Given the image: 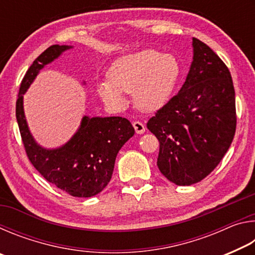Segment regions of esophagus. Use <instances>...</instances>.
<instances>
[{
	"label": "esophagus",
	"mask_w": 255,
	"mask_h": 255,
	"mask_svg": "<svg viewBox=\"0 0 255 255\" xmlns=\"http://www.w3.org/2000/svg\"><path fill=\"white\" fill-rule=\"evenodd\" d=\"M132 126H133V128H135V130H136L137 133H144L145 132V126H144L143 123L133 122Z\"/></svg>",
	"instance_id": "esophagus-1"
}]
</instances>
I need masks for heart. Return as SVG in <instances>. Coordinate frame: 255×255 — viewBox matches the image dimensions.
Segmentation results:
<instances>
[{
  "mask_svg": "<svg viewBox=\"0 0 255 255\" xmlns=\"http://www.w3.org/2000/svg\"><path fill=\"white\" fill-rule=\"evenodd\" d=\"M180 75L181 64L174 55L147 48L116 59L108 70V80L97 84V92L114 107L124 106L125 93H132L138 109L155 111L169 101Z\"/></svg>",
  "mask_w": 255,
  "mask_h": 255,
  "instance_id": "heart-1",
  "label": "heart"
}]
</instances>
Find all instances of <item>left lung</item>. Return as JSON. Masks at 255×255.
Returning a JSON list of instances; mask_svg holds the SVG:
<instances>
[{
    "label": "left lung",
    "mask_w": 255,
    "mask_h": 255,
    "mask_svg": "<svg viewBox=\"0 0 255 255\" xmlns=\"http://www.w3.org/2000/svg\"><path fill=\"white\" fill-rule=\"evenodd\" d=\"M192 47L193 60L182 88L147 123L159 141L158 169L176 185H191L210 174L236 130L230 71L205 42L192 38Z\"/></svg>",
    "instance_id": "obj_1"
}]
</instances>
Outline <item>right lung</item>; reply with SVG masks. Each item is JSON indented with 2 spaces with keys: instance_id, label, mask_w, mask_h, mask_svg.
<instances>
[{
  "instance_id": "right-lung-1",
  "label": "right lung",
  "mask_w": 255,
  "mask_h": 255,
  "mask_svg": "<svg viewBox=\"0 0 255 255\" xmlns=\"http://www.w3.org/2000/svg\"><path fill=\"white\" fill-rule=\"evenodd\" d=\"M71 48L53 45L33 60L21 82L15 116L25 153L36 170L68 195L89 198L100 193L111 180L118 152L135 133L130 122L123 117L84 116L80 128L66 144L47 149L34 140L23 111V94L39 71Z\"/></svg>"
}]
</instances>
